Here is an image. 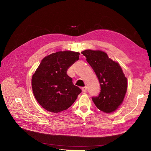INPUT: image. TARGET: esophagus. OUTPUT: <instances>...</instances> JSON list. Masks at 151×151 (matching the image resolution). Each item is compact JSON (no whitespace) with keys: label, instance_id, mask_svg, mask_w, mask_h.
I'll return each mask as SVG.
<instances>
[{"label":"esophagus","instance_id":"obj_1","mask_svg":"<svg viewBox=\"0 0 151 151\" xmlns=\"http://www.w3.org/2000/svg\"><path fill=\"white\" fill-rule=\"evenodd\" d=\"M82 91L83 92H87V87L85 86V87H83V88H81Z\"/></svg>","mask_w":151,"mask_h":151}]
</instances>
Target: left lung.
<instances>
[{
  "mask_svg": "<svg viewBox=\"0 0 151 151\" xmlns=\"http://www.w3.org/2000/svg\"><path fill=\"white\" fill-rule=\"evenodd\" d=\"M96 73L100 84L98 96L92 97L100 111L109 113L121 105L127 88V80L119 63L110 59L101 51L87 50L81 52Z\"/></svg>",
  "mask_w": 151,
  "mask_h": 151,
  "instance_id": "left-lung-1",
  "label": "left lung"
}]
</instances>
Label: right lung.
<instances>
[{"instance_id": "obj_1", "label": "right lung", "mask_w": 151, "mask_h": 151, "mask_svg": "<svg viewBox=\"0 0 151 151\" xmlns=\"http://www.w3.org/2000/svg\"><path fill=\"white\" fill-rule=\"evenodd\" d=\"M79 52L59 51L45 57L32 78L37 101L48 111L57 113L72 105L81 90L73 84L67 72L79 60Z\"/></svg>"}]
</instances>
